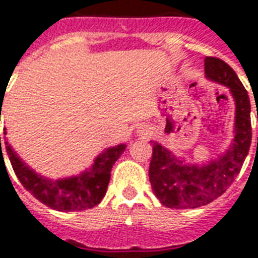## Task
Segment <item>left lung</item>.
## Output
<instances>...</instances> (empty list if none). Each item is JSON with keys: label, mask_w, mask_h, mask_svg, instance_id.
<instances>
[{"label": "left lung", "mask_w": 258, "mask_h": 258, "mask_svg": "<svg viewBox=\"0 0 258 258\" xmlns=\"http://www.w3.org/2000/svg\"><path fill=\"white\" fill-rule=\"evenodd\" d=\"M204 73L208 80L230 89L235 101V135L225 154L203 165L185 164L160 143L151 142V188L161 203L169 208H198L218 199L233 184L250 149V100L242 82L229 64L215 56H206Z\"/></svg>", "instance_id": "1"}]
</instances>
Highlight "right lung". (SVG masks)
Wrapping results in <instances>:
<instances>
[{
    "label": "right lung",
    "mask_w": 258,
    "mask_h": 258,
    "mask_svg": "<svg viewBox=\"0 0 258 258\" xmlns=\"http://www.w3.org/2000/svg\"><path fill=\"white\" fill-rule=\"evenodd\" d=\"M5 145L12 168L23 186L39 202L58 211H84L97 206L107 192L112 166L125 150V145L109 147L94 160L92 168L81 174L62 180H50L25 165L7 139ZM0 150L3 155L1 137Z\"/></svg>",
    "instance_id": "obj_1"
}]
</instances>
